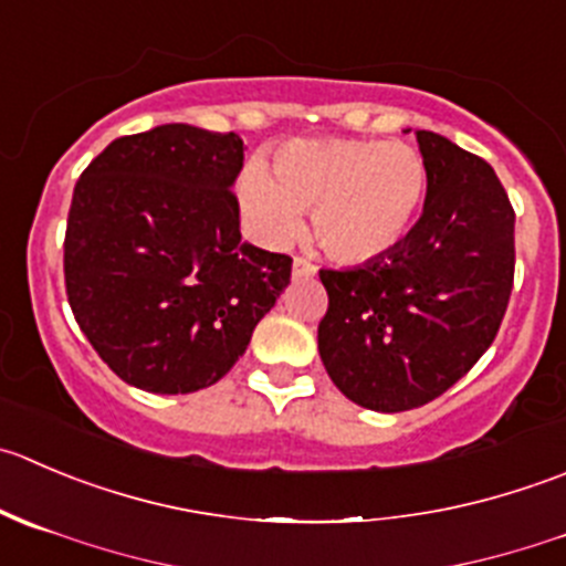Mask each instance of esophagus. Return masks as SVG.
<instances>
[{"instance_id": "obj_1", "label": "esophagus", "mask_w": 566, "mask_h": 566, "mask_svg": "<svg viewBox=\"0 0 566 566\" xmlns=\"http://www.w3.org/2000/svg\"><path fill=\"white\" fill-rule=\"evenodd\" d=\"M317 273L315 262L304 260V256H295L293 260V279H312Z\"/></svg>"}]
</instances>
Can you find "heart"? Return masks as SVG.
<instances>
[{"instance_id":"obj_1","label":"heart","mask_w":566,"mask_h":566,"mask_svg":"<svg viewBox=\"0 0 566 566\" xmlns=\"http://www.w3.org/2000/svg\"><path fill=\"white\" fill-rule=\"evenodd\" d=\"M429 190L420 151L400 140H290L273 155V174L251 163L238 199L268 243H284L312 207V234L326 254L370 262L403 243Z\"/></svg>"}]
</instances>
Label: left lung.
<instances>
[{"label":"left lung","mask_w":566,"mask_h":566,"mask_svg":"<svg viewBox=\"0 0 566 566\" xmlns=\"http://www.w3.org/2000/svg\"><path fill=\"white\" fill-rule=\"evenodd\" d=\"M429 168L403 243L348 271H321L317 350L339 392L373 411L440 398L484 356L514 284V210L492 166L417 132Z\"/></svg>","instance_id":"8db88e82"}]
</instances>
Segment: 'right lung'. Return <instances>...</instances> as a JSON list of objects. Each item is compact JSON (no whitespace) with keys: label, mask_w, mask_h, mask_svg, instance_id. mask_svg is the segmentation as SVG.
<instances>
[{"label":"right lung","mask_w":566,"mask_h":566,"mask_svg":"<svg viewBox=\"0 0 566 566\" xmlns=\"http://www.w3.org/2000/svg\"><path fill=\"white\" fill-rule=\"evenodd\" d=\"M234 132L163 124L115 137L82 171L65 227V293L126 384L185 395L245 354L293 260L240 240Z\"/></svg>","instance_id":"right-lung-1"}]
</instances>
